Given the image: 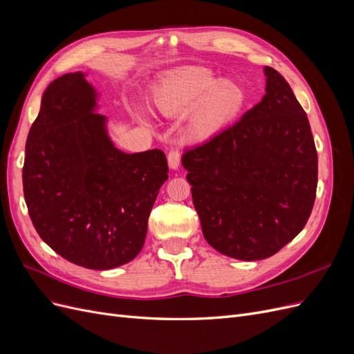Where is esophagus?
Listing matches in <instances>:
<instances>
[{"instance_id": "esophagus-1", "label": "esophagus", "mask_w": 354, "mask_h": 354, "mask_svg": "<svg viewBox=\"0 0 354 354\" xmlns=\"http://www.w3.org/2000/svg\"><path fill=\"white\" fill-rule=\"evenodd\" d=\"M167 158H168V165L173 168V169H177L178 165H180V158H181L178 149H176V147L169 149Z\"/></svg>"}]
</instances>
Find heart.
Returning a JSON list of instances; mask_svg holds the SVG:
<instances>
[{"instance_id":"heart-1","label":"heart","mask_w":354,"mask_h":354,"mask_svg":"<svg viewBox=\"0 0 354 354\" xmlns=\"http://www.w3.org/2000/svg\"><path fill=\"white\" fill-rule=\"evenodd\" d=\"M245 94L238 84L218 81L207 68H183L159 85L155 104L164 115L192 111L190 125L195 134L208 137L229 124L243 104Z\"/></svg>"}]
</instances>
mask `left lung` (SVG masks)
Listing matches in <instances>:
<instances>
[{"label": "left lung", "mask_w": 354, "mask_h": 354, "mask_svg": "<svg viewBox=\"0 0 354 354\" xmlns=\"http://www.w3.org/2000/svg\"><path fill=\"white\" fill-rule=\"evenodd\" d=\"M266 94L239 121L186 149L203 238L218 252L264 260L301 232L317 187V152L289 84L266 66Z\"/></svg>", "instance_id": "8db88e82"}]
</instances>
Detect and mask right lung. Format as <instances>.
<instances>
[{
    "label": "right lung",
    "instance_id": "add662e5",
    "mask_svg": "<svg viewBox=\"0 0 354 354\" xmlns=\"http://www.w3.org/2000/svg\"><path fill=\"white\" fill-rule=\"evenodd\" d=\"M84 73H66L42 94L24 164L29 217L53 251L91 270H108L142 251L168 164L160 149L124 153L95 113Z\"/></svg>",
    "mask_w": 354,
    "mask_h": 354
}]
</instances>
